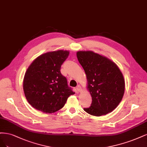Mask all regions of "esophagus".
<instances>
[{
  "label": "esophagus",
  "instance_id": "obj_1",
  "mask_svg": "<svg viewBox=\"0 0 147 147\" xmlns=\"http://www.w3.org/2000/svg\"><path fill=\"white\" fill-rule=\"evenodd\" d=\"M76 90H77V91H78V92H80V91H81V90H82L81 87H80V86H78L76 87Z\"/></svg>",
  "mask_w": 147,
  "mask_h": 147
}]
</instances>
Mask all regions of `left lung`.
I'll list each match as a JSON object with an SVG mask.
<instances>
[{
    "label": "left lung",
    "mask_w": 147,
    "mask_h": 147,
    "mask_svg": "<svg viewBox=\"0 0 147 147\" xmlns=\"http://www.w3.org/2000/svg\"><path fill=\"white\" fill-rule=\"evenodd\" d=\"M77 57L86 72L92 98L91 106L84 110L98 117L111 112L125 92V80L120 69L111 60L92 51H79Z\"/></svg>",
    "instance_id": "8db88e82"
}]
</instances>
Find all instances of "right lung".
Segmentation results:
<instances>
[{
    "mask_svg": "<svg viewBox=\"0 0 147 147\" xmlns=\"http://www.w3.org/2000/svg\"><path fill=\"white\" fill-rule=\"evenodd\" d=\"M69 52L59 50L40 55L27 69L23 89L30 105L46 113L62 108L68 98L74 94L67 79L60 72Z\"/></svg>",
    "mask_w": 147,
    "mask_h": 147,
    "instance_id": "obj_1",
    "label": "right lung"
}]
</instances>
